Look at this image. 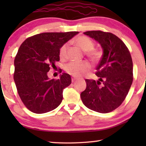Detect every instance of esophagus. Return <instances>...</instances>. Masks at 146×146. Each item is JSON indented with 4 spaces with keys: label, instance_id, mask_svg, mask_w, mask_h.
I'll use <instances>...</instances> for the list:
<instances>
[{
    "label": "esophagus",
    "instance_id": "obj_1",
    "mask_svg": "<svg viewBox=\"0 0 146 146\" xmlns=\"http://www.w3.org/2000/svg\"><path fill=\"white\" fill-rule=\"evenodd\" d=\"M78 79V78H76V77H72V82H74L76 81Z\"/></svg>",
    "mask_w": 146,
    "mask_h": 146
}]
</instances>
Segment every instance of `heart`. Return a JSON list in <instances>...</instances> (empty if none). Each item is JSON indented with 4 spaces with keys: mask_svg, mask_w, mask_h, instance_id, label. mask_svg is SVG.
<instances>
[{
    "mask_svg": "<svg viewBox=\"0 0 146 146\" xmlns=\"http://www.w3.org/2000/svg\"><path fill=\"white\" fill-rule=\"evenodd\" d=\"M74 42L82 50L86 52L88 58L93 63H97L103 56L104 52L101 48H95V43L92 40L86 36H80L76 38ZM68 44L65 43L59 50V56L61 60H66L67 58V49ZM90 69V65L87 62H71L65 66V71L74 76H81L88 72Z\"/></svg>",
    "mask_w": 146,
    "mask_h": 146,
    "instance_id": "1",
    "label": "heart"
}]
</instances>
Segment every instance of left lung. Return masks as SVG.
Returning <instances> with one entry per match:
<instances>
[{
	"label": "left lung",
	"mask_w": 146,
	"mask_h": 146,
	"mask_svg": "<svg viewBox=\"0 0 146 146\" xmlns=\"http://www.w3.org/2000/svg\"><path fill=\"white\" fill-rule=\"evenodd\" d=\"M100 44L104 54L96 68L99 80L86 79V88L81 93L84 104L92 110L108 113L120 106L133 82V62L128 48L111 33L92 31L84 33Z\"/></svg>",
	"instance_id": "left-lung-1"
}]
</instances>
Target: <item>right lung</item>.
<instances>
[{
    "instance_id": "1",
    "label": "right lung",
    "mask_w": 146,
    "mask_h": 146,
    "mask_svg": "<svg viewBox=\"0 0 146 146\" xmlns=\"http://www.w3.org/2000/svg\"><path fill=\"white\" fill-rule=\"evenodd\" d=\"M78 32L44 33L22 43L15 58V80L24 105L36 113L52 111L62 101L63 89L71 77L63 73L59 79H49L47 72L60 60L59 50Z\"/></svg>"
}]
</instances>
